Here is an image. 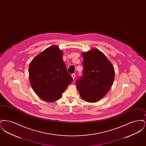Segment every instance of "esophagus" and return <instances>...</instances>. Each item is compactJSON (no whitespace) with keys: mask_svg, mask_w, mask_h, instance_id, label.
<instances>
[{"mask_svg":"<svg viewBox=\"0 0 146 146\" xmlns=\"http://www.w3.org/2000/svg\"><path fill=\"white\" fill-rule=\"evenodd\" d=\"M72 76L73 79H75V78H76V74L73 73V74H72Z\"/></svg>","mask_w":146,"mask_h":146,"instance_id":"34e87169","label":"esophagus"}]
</instances>
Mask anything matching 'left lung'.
<instances>
[{
  "instance_id": "8db88e82",
  "label": "left lung",
  "mask_w": 146,
  "mask_h": 146,
  "mask_svg": "<svg viewBox=\"0 0 146 146\" xmlns=\"http://www.w3.org/2000/svg\"><path fill=\"white\" fill-rule=\"evenodd\" d=\"M82 76L76 80V88L82 98L88 102H96L104 97L114 79V69L102 52L96 49L83 53Z\"/></svg>"
}]
</instances>
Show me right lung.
<instances>
[{
  "instance_id": "obj_1",
  "label": "right lung",
  "mask_w": 146,
  "mask_h": 146,
  "mask_svg": "<svg viewBox=\"0 0 146 146\" xmlns=\"http://www.w3.org/2000/svg\"><path fill=\"white\" fill-rule=\"evenodd\" d=\"M62 54V51L54 45L36 56L29 64L31 85L36 94L45 101L59 100L73 82Z\"/></svg>"
}]
</instances>
